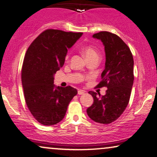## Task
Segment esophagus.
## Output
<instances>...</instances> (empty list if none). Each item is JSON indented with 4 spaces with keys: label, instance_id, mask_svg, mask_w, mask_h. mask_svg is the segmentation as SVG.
I'll list each match as a JSON object with an SVG mask.
<instances>
[{
    "label": "esophagus",
    "instance_id": "obj_1",
    "mask_svg": "<svg viewBox=\"0 0 157 157\" xmlns=\"http://www.w3.org/2000/svg\"><path fill=\"white\" fill-rule=\"evenodd\" d=\"M85 91H84V90H78V94H79V95H81V94H85Z\"/></svg>",
    "mask_w": 157,
    "mask_h": 157
}]
</instances>
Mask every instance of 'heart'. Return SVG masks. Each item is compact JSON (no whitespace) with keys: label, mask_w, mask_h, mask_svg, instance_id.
Instances as JSON below:
<instances>
[{"label":"heart","mask_w":157,"mask_h":157,"mask_svg":"<svg viewBox=\"0 0 157 157\" xmlns=\"http://www.w3.org/2000/svg\"><path fill=\"white\" fill-rule=\"evenodd\" d=\"M83 54L85 55L86 59L92 58V57H99V52L94 49L92 46L87 45L85 46L82 48Z\"/></svg>","instance_id":"b5f03b06"}]
</instances>
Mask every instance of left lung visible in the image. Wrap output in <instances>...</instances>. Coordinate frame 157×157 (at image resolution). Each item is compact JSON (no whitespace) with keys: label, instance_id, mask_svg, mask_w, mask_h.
Listing matches in <instances>:
<instances>
[{"label":"left lung","instance_id":"1","mask_svg":"<svg viewBox=\"0 0 157 157\" xmlns=\"http://www.w3.org/2000/svg\"><path fill=\"white\" fill-rule=\"evenodd\" d=\"M105 46V67L98 87H107L104 96L90 91L93 104L87 108L90 118L100 124H110L120 117L129 103L134 82V59L129 48L120 37L107 31L92 35Z\"/></svg>","mask_w":157,"mask_h":157}]
</instances>
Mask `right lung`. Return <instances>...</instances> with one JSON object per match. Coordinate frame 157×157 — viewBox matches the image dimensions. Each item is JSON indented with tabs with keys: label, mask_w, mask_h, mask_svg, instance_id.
Wrapping results in <instances>:
<instances>
[{
	"label": "right lung",
	"mask_w": 157,
	"mask_h": 157,
	"mask_svg": "<svg viewBox=\"0 0 157 157\" xmlns=\"http://www.w3.org/2000/svg\"><path fill=\"white\" fill-rule=\"evenodd\" d=\"M82 34L46 30L26 52L21 74L24 96L30 113L42 124L60 122L70 101L78 94V90L70 86L56 87L54 75L63 66L67 50Z\"/></svg>",
	"instance_id": "right-lung-1"
}]
</instances>
